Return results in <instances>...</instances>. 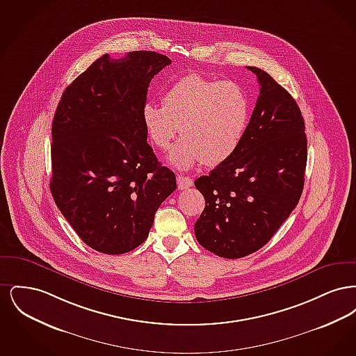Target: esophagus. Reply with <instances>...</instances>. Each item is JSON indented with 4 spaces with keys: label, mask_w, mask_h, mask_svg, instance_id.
Listing matches in <instances>:
<instances>
[{
    "label": "esophagus",
    "mask_w": 356,
    "mask_h": 356,
    "mask_svg": "<svg viewBox=\"0 0 356 356\" xmlns=\"http://www.w3.org/2000/svg\"><path fill=\"white\" fill-rule=\"evenodd\" d=\"M192 184H193V180L191 177L183 176V175L177 176V186H179V189H186V188L192 186Z\"/></svg>",
    "instance_id": "esophagus-1"
}]
</instances>
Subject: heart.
<instances>
[{
    "mask_svg": "<svg viewBox=\"0 0 356 356\" xmlns=\"http://www.w3.org/2000/svg\"><path fill=\"white\" fill-rule=\"evenodd\" d=\"M251 102L234 81L191 73L170 85L163 105L147 102L141 119L153 147L165 151L175 136H184L170 153V164L188 170L203 161L219 165L236 153L245 135Z\"/></svg>",
    "mask_w": 356,
    "mask_h": 356,
    "instance_id": "heart-1",
    "label": "heart"
}]
</instances>
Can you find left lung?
Listing matches in <instances>:
<instances>
[{
	"label": "left lung",
	"instance_id": "obj_1",
	"mask_svg": "<svg viewBox=\"0 0 356 356\" xmlns=\"http://www.w3.org/2000/svg\"><path fill=\"white\" fill-rule=\"evenodd\" d=\"M260 84L245 135L236 153L200 176L195 186L205 208L195 236L225 259L266 245L299 203L305 186V120L293 97L261 69L248 67Z\"/></svg>",
	"mask_w": 356,
	"mask_h": 356
}]
</instances>
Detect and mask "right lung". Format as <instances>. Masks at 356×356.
I'll use <instances>...</instances> for the list:
<instances>
[{"label": "right lung", "instance_id": "1", "mask_svg": "<svg viewBox=\"0 0 356 356\" xmlns=\"http://www.w3.org/2000/svg\"><path fill=\"white\" fill-rule=\"evenodd\" d=\"M160 53L104 54L64 90L51 124L54 203L90 248L127 254L143 244L154 213L176 189L157 161L141 119Z\"/></svg>", "mask_w": 356, "mask_h": 356}]
</instances>
